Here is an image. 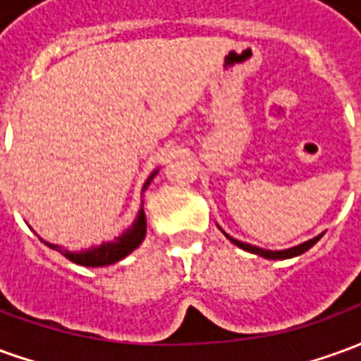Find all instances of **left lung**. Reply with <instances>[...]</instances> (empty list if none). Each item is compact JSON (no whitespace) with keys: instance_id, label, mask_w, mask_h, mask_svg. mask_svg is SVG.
I'll return each mask as SVG.
<instances>
[{"instance_id":"8db88e82","label":"left lung","mask_w":361,"mask_h":361,"mask_svg":"<svg viewBox=\"0 0 361 361\" xmlns=\"http://www.w3.org/2000/svg\"><path fill=\"white\" fill-rule=\"evenodd\" d=\"M226 238H230V235L226 234ZM319 240H321V235L313 238V240H310V242L300 243V245H295V247H290V250L269 251V250H261V247H255V245H250V243L238 242V240H234V238H230V242L234 243V245H238V247H242V250L245 251H250V253H255V255H261V257H265V259H288V257H295V255H302L303 251H307L310 247H313Z\"/></svg>"}]
</instances>
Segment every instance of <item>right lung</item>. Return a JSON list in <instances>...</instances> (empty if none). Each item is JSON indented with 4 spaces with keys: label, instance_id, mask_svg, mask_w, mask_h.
Instances as JSON below:
<instances>
[{
    "label": "right lung",
    "instance_id": "obj_1",
    "mask_svg": "<svg viewBox=\"0 0 361 361\" xmlns=\"http://www.w3.org/2000/svg\"><path fill=\"white\" fill-rule=\"evenodd\" d=\"M157 176V172L150 176L147 183H145V188L142 191L147 189V185L150 183V180ZM145 232H147V220H145V212H142V207L139 214H137V219L131 224V228H127V232L116 238L114 242L102 243V245H98V247H90L87 251H67L63 247H59V245H54V243H46L48 247L51 250L59 251L63 257H67L69 261H73L77 265H85V267H104V265H111V263H116L119 259L127 257L129 253L133 250H137L141 242L145 240Z\"/></svg>",
    "mask_w": 361,
    "mask_h": 361
}]
</instances>
